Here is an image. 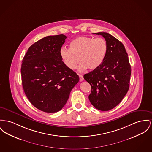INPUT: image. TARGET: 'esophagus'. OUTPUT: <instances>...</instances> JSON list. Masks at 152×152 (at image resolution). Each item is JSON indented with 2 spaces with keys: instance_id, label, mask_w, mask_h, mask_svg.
I'll list each match as a JSON object with an SVG mask.
<instances>
[{
  "instance_id": "34e87169",
  "label": "esophagus",
  "mask_w": 152,
  "mask_h": 152,
  "mask_svg": "<svg viewBox=\"0 0 152 152\" xmlns=\"http://www.w3.org/2000/svg\"><path fill=\"white\" fill-rule=\"evenodd\" d=\"M79 78H80V81H82L84 80V78H83V76L82 75L79 74Z\"/></svg>"
}]
</instances>
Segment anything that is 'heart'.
Here are the masks:
<instances>
[{
    "instance_id": "heart-1",
    "label": "heart",
    "mask_w": 152,
    "mask_h": 152,
    "mask_svg": "<svg viewBox=\"0 0 152 152\" xmlns=\"http://www.w3.org/2000/svg\"><path fill=\"white\" fill-rule=\"evenodd\" d=\"M107 52V43L104 38L80 36L70 42L69 49L62 48L60 54L63 63L70 69H75L80 60L81 63L79 69L82 71L98 68Z\"/></svg>"
}]
</instances>
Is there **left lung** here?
Returning a JSON list of instances; mask_svg holds the SVG:
<instances>
[{
  "label": "left lung",
  "instance_id": "8db88e82",
  "mask_svg": "<svg viewBox=\"0 0 152 152\" xmlns=\"http://www.w3.org/2000/svg\"><path fill=\"white\" fill-rule=\"evenodd\" d=\"M94 34L105 38L107 53L102 64L85 74L84 79L91 87V103L99 110L108 111L116 107L129 89L131 66L121 42L107 33Z\"/></svg>",
  "mask_w": 152,
  "mask_h": 152
}]
</instances>
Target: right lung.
Segmentation results:
<instances>
[{
  "instance_id": "right-lung-1",
  "label": "right lung",
  "mask_w": 152,
  "mask_h": 152,
  "mask_svg": "<svg viewBox=\"0 0 152 152\" xmlns=\"http://www.w3.org/2000/svg\"><path fill=\"white\" fill-rule=\"evenodd\" d=\"M66 38L63 34L42 38L28 48L22 60L24 92L30 102L44 112L61 110L79 81V76L65 65L60 56Z\"/></svg>"
}]
</instances>
